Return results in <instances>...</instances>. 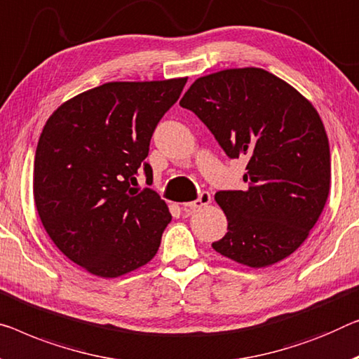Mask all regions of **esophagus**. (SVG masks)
Listing matches in <instances>:
<instances>
[{"label":"esophagus","instance_id":"obj_1","mask_svg":"<svg viewBox=\"0 0 359 359\" xmlns=\"http://www.w3.org/2000/svg\"><path fill=\"white\" fill-rule=\"evenodd\" d=\"M211 203V195L210 191H201L200 195H198L196 200L190 201V203H185V208H189V210H200V208L210 205Z\"/></svg>","mask_w":359,"mask_h":359}]
</instances>
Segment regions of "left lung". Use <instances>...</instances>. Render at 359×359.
I'll use <instances>...</instances> for the list:
<instances>
[{"label": "left lung", "mask_w": 359, "mask_h": 359, "mask_svg": "<svg viewBox=\"0 0 359 359\" xmlns=\"http://www.w3.org/2000/svg\"><path fill=\"white\" fill-rule=\"evenodd\" d=\"M180 106L195 112L229 158H248V189L214 196L229 226L212 248L250 267L290 256L318 222L330 190L329 140L314 106L258 67L200 77Z\"/></svg>", "instance_id": "1"}]
</instances>
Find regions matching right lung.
Masks as SVG:
<instances>
[{
  "instance_id": "1",
  "label": "right lung",
  "mask_w": 359,
  "mask_h": 359,
  "mask_svg": "<svg viewBox=\"0 0 359 359\" xmlns=\"http://www.w3.org/2000/svg\"><path fill=\"white\" fill-rule=\"evenodd\" d=\"M187 79L109 82L61 104L36 145L34 198L43 227L69 259L100 277H119L156 255L170 222L156 191L132 189L163 116Z\"/></svg>"
}]
</instances>
